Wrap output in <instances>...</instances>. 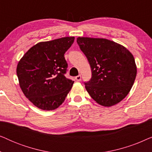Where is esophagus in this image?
Here are the masks:
<instances>
[{
	"label": "esophagus",
	"instance_id": "1",
	"mask_svg": "<svg viewBox=\"0 0 152 152\" xmlns=\"http://www.w3.org/2000/svg\"><path fill=\"white\" fill-rule=\"evenodd\" d=\"M81 79H82V76H81L80 75H79L75 77V80L77 81V82H80V81H81Z\"/></svg>",
	"mask_w": 152,
	"mask_h": 152
}]
</instances>
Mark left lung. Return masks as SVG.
Masks as SVG:
<instances>
[{"label": "left lung", "mask_w": 152, "mask_h": 152, "mask_svg": "<svg viewBox=\"0 0 152 152\" xmlns=\"http://www.w3.org/2000/svg\"><path fill=\"white\" fill-rule=\"evenodd\" d=\"M77 43L91 66L92 77L84 82L91 97L104 107L122 100L132 88L137 68L132 54L106 39L78 37Z\"/></svg>", "instance_id": "8db88e82"}]
</instances>
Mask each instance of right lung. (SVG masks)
<instances>
[{"label": "right lung", "mask_w": 152, "mask_h": 152, "mask_svg": "<svg viewBox=\"0 0 152 152\" xmlns=\"http://www.w3.org/2000/svg\"><path fill=\"white\" fill-rule=\"evenodd\" d=\"M75 37L38 43L25 54L16 68L20 88L39 109L50 111L64 102L74 81L66 78L64 54Z\"/></svg>", "instance_id": "1"}]
</instances>
